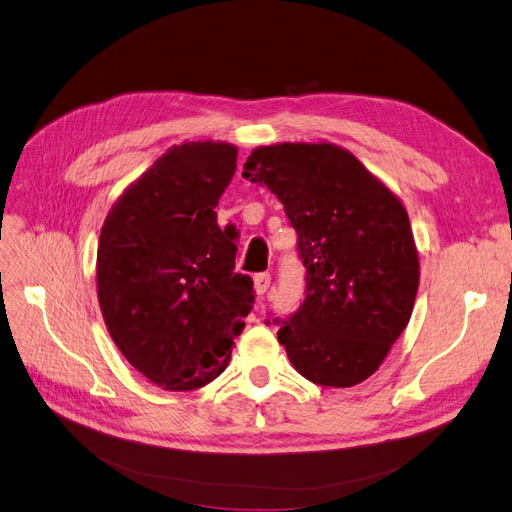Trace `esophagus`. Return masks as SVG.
<instances>
[{
  "instance_id": "esophagus-1",
  "label": "esophagus",
  "mask_w": 512,
  "mask_h": 512,
  "mask_svg": "<svg viewBox=\"0 0 512 512\" xmlns=\"http://www.w3.org/2000/svg\"><path fill=\"white\" fill-rule=\"evenodd\" d=\"M269 286H271V273H256L254 275V288L260 297L269 290Z\"/></svg>"
}]
</instances>
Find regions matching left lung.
Masks as SVG:
<instances>
[{"label":"left lung","mask_w":512,"mask_h":512,"mask_svg":"<svg viewBox=\"0 0 512 512\" xmlns=\"http://www.w3.org/2000/svg\"><path fill=\"white\" fill-rule=\"evenodd\" d=\"M243 177L267 185L297 230L305 299L273 320L294 369L320 386L367 380L410 320L418 254L399 198L329 143L258 147Z\"/></svg>","instance_id":"1"}]
</instances>
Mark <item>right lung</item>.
Instances as JSON below:
<instances>
[{"label": "right lung", "instance_id": "add662e5", "mask_svg": "<svg viewBox=\"0 0 512 512\" xmlns=\"http://www.w3.org/2000/svg\"><path fill=\"white\" fill-rule=\"evenodd\" d=\"M237 147L183 143L117 200L98 245V299L130 365L168 391L218 378L254 307V282L235 273V228L218 207Z\"/></svg>", "mask_w": 512, "mask_h": 512}]
</instances>
